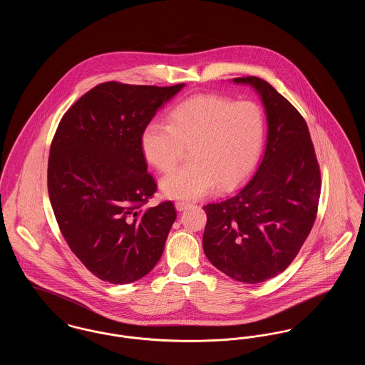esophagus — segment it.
I'll list each match as a JSON object with an SVG mask.
<instances>
[{
    "label": "esophagus",
    "mask_w": 365,
    "mask_h": 365,
    "mask_svg": "<svg viewBox=\"0 0 365 365\" xmlns=\"http://www.w3.org/2000/svg\"><path fill=\"white\" fill-rule=\"evenodd\" d=\"M190 207V202H186V201H176L175 202V208L176 210H185L186 208H189Z\"/></svg>",
    "instance_id": "esophagus-1"
}]
</instances>
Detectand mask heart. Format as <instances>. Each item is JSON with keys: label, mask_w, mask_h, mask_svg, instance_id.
I'll use <instances>...</instances> for the list:
<instances>
[{"label": "heart", "mask_w": 365, "mask_h": 365, "mask_svg": "<svg viewBox=\"0 0 365 365\" xmlns=\"http://www.w3.org/2000/svg\"><path fill=\"white\" fill-rule=\"evenodd\" d=\"M265 120L260 106L217 94L187 98L170 110L168 124L148 123L140 133L143 158L167 173L190 149V164L160 180L165 197L195 200L217 186L228 190L255 170L260 158Z\"/></svg>", "instance_id": "obj_1"}]
</instances>
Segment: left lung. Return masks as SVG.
<instances>
[{"instance_id": "left-lung-1", "label": "left lung", "mask_w": 365, "mask_h": 365, "mask_svg": "<svg viewBox=\"0 0 365 365\" xmlns=\"http://www.w3.org/2000/svg\"><path fill=\"white\" fill-rule=\"evenodd\" d=\"M232 82L259 93L267 145L245 187L204 207L202 246L219 271L253 284L277 277L294 260L316 219L322 178L308 125L294 106L257 76Z\"/></svg>"}]
</instances>
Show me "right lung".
<instances>
[{
  "label": "right lung",
  "instance_id": "right-lung-1",
  "mask_svg": "<svg viewBox=\"0 0 365 365\" xmlns=\"http://www.w3.org/2000/svg\"><path fill=\"white\" fill-rule=\"evenodd\" d=\"M183 87L101 83L57 127L48 163L53 212L71 250L101 280L135 282L163 255L176 210L171 201L143 208L157 186L139 138Z\"/></svg>",
  "mask_w": 365,
  "mask_h": 365
}]
</instances>
